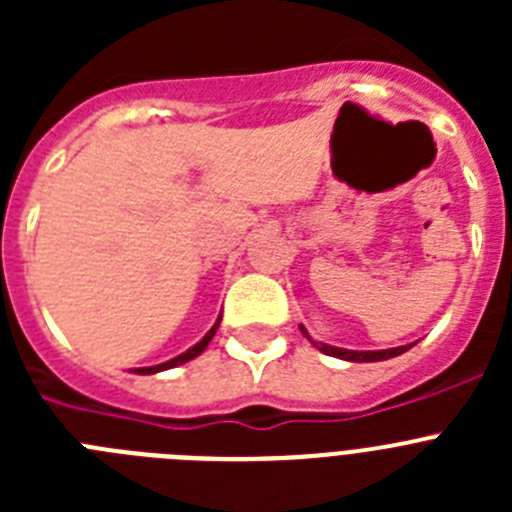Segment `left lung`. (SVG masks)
Masks as SVG:
<instances>
[{"instance_id": "8db88e82", "label": "left lung", "mask_w": 512, "mask_h": 512, "mask_svg": "<svg viewBox=\"0 0 512 512\" xmlns=\"http://www.w3.org/2000/svg\"><path fill=\"white\" fill-rule=\"evenodd\" d=\"M300 330H302V333H305V336H307V330L302 328V325H300ZM307 338H310V336H307ZM310 341H312V338H310ZM312 343H315V346H318L320 351H323V354L336 356V359H343V361H384V359H392V356L405 354V351H408V348L413 346V343H410V346L384 348V351H348V348L328 346V343H318V341H312Z\"/></svg>"}]
</instances>
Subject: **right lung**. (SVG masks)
<instances>
[{"mask_svg":"<svg viewBox=\"0 0 512 512\" xmlns=\"http://www.w3.org/2000/svg\"><path fill=\"white\" fill-rule=\"evenodd\" d=\"M220 318H223V315H220ZM220 318H217V323L212 325L210 330H207V336L202 338L200 343H194V346L189 348V351H184V354L174 356V359H171V361H164V364H156V366H140V369H135V374H156V372H164V369H174V366L187 364V361H192L194 356H200L202 351H205V348H207V343L212 341V336H215L217 325H220Z\"/></svg>","mask_w":512,"mask_h":512,"instance_id":"add662e5","label":"right lung"}]
</instances>
